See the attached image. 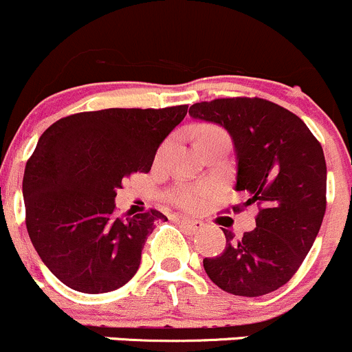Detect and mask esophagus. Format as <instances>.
<instances>
[{
	"mask_svg": "<svg viewBox=\"0 0 352 352\" xmlns=\"http://www.w3.org/2000/svg\"><path fill=\"white\" fill-rule=\"evenodd\" d=\"M179 222H181V224L184 226V228L190 229L191 232L200 231L201 226H204V222H200V221H193V219H186V217H181V219H179Z\"/></svg>",
	"mask_w": 352,
	"mask_h": 352,
	"instance_id": "obj_1",
	"label": "esophagus"
}]
</instances>
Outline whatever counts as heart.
<instances>
[{
	"label": "heart",
	"mask_w": 352,
	"mask_h": 352,
	"mask_svg": "<svg viewBox=\"0 0 352 352\" xmlns=\"http://www.w3.org/2000/svg\"><path fill=\"white\" fill-rule=\"evenodd\" d=\"M214 137H226V133L222 130H219V128H214V126H205V128H200V130H198V144L204 140H207V138H214ZM198 201H200V195H197V193L183 191V193L177 195V204L183 205V207H186V208L197 207Z\"/></svg>",
	"instance_id": "heart-1"
}]
</instances>
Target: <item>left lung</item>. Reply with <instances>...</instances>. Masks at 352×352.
<instances>
[{"mask_svg":"<svg viewBox=\"0 0 352 352\" xmlns=\"http://www.w3.org/2000/svg\"><path fill=\"white\" fill-rule=\"evenodd\" d=\"M190 116L221 124L234 144L236 191L258 205L256 228L204 258L215 286L234 296L269 294L283 287L308 255L327 207V164L320 142L291 111L260 97L197 102ZM239 205L232 210L239 212Z\"/></svg>","mask_w":352,"mask_h":352,"instance_id":"8db88e82","label":"left lung"}]
</instances>
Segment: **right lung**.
Masks as SVG:
<instances>
[{
  "label": "right lung",
  "instance_id": "add662e5",
  "mask_svg": "<svg viewBox=\"0 0 352 352\" xmlns=\"http://www.w3.org/2000/svg\"><path fill=\"white\" fill-rule=\"evenodd\" d=\"M188 106L102 109L58 120L41 135L23 173L25 224L47 269L65 286L109 293L137 274L147 236L168 221L151 208L118 217L116 190L148 173Z\"/></svg>",
  "mask_w": 352,
  "mask_h": 352
}]
</instances>
